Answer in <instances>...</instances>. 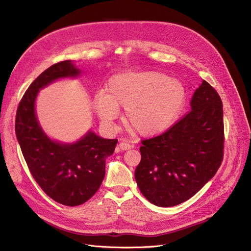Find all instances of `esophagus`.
Here are the masks:
<instances>
[{
	"label": "esophagus",
	"instance_id": "obj_1",
	"mask_svg": "<svg viewBox=\"0 0 251 251\" xmlns=\"http://www.w3.org/2000/svg\"><path fill=\"white\" fill-rule=\"evenodd\" d=\"M118 148L121 149V150H124V151H125V150L132 149V148H133V145H130V144H128V143H126V142H125V141H123V142L119 143Z\"/></svg>",
	"mask_w": 251,
	"mask_h": 251
}]
</instances>
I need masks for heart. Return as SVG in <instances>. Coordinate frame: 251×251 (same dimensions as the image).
Returning a JSON list of instances; mask_svg holds the SVG:
<instances>
[{
	"instance_id": "1",
	"label": "heart",
	"mask_w": 251,
	"mask_h": 251,
	"mask_svg": "<svg viewBox=\"0 0 251 251\" xmlns=\"http://www.w3.org/2000/svg\"><path fill=\"white\" fill-rule=\"evenodd\" d=\"M187 100L183 83L158 71L125 73L112 76L106 94L94 98V109L101 122L111 125L125 107L126 126L142 137L160 134L180 116Z\"/></svg>"
}]
</instances>
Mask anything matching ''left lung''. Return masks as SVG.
I'll return each instance as SVG.
<instances>
[{"instance_id": "1", "label": "left lung", "mask_w": 251, "mask_h": 251, "mask_svg": "<svg viewBox=\"0 0 251 251\" xmlns=\"http://www.w3.org/2000/svg\"><path fill=\"white\" fill-rule=\"evenodd\" d=\"M191 110L165 133L143 140L135 178L151 203L175 206L194 196L216 175L224 156L223 103L205 80Z\"/></svg>"}]
</instances>
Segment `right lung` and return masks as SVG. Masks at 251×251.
I'll list each match as a JSON object with an SVG mask.
<instances>
[{
  "instance_id": "1",
  "label": "right lung",
  "mask_w": 251,
  "mask_h": 251,
  "mask_svg": "<svg viewBox=\"0 0 251 251\" xmlns=\"http://www.w3.org/2000/svg\"><path fill=\"white\" fill-rule=\"evenodd\" d=\"M79 75L70 60L46 69L23 95L15 121L16 137L35 182L50 198L67 206L85 203L97 192L105 176L106 158L117 143L90 130L77 142L64 144L53 141L42 129L35 114L39 91L58 78Z\"/></svg>"
}]
</instances>
